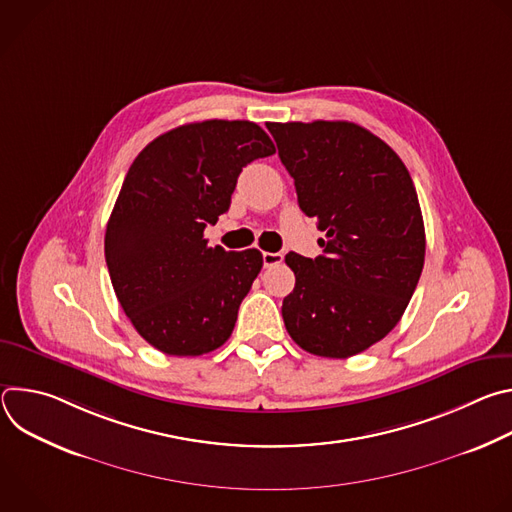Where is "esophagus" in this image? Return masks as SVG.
<instances>
[{
    "label": "esophagus",
    "mask_w": 512,
    "mask_h": 512,
    "mask_svg": "<svg viewBox=\"0 0 512 512\" xmlns=\"http://www.w3.org/2000/svg\"><path fill=\"white\" fill-rule=\"evenodd\" d=\"M281 261H283V255H281V253H269V251L263 253V265H265V267L279 265Z\"/></svg>",
    "instance_id": "esophagus-1"
}]
</instances>
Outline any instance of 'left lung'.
<instances>
[{
    "label": "left lung",
    "instance_id": "8db88e82",
    "mask_svg": "<svg viewBox=\"0 0 512 512\" xmlns=\"http://www.w3.org/2000/svg\"><path fill=\"white\" fill-rule=\"evenodd\" d=\"M298 204L318 218L324 255L287 253L296 287L283 300L289 336L306 352L348 358L401 320L425 259L413 180L389 145L348 121L267 123Z\"/></svg>",
    "mask_w": 512,
    "mask_h": 512
}]
</instances>
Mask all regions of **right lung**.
Wrapping results in <instances>:
<instances>
[{
	"label": "right lung",
	"instance_id": "1",
	"mask_svg": "<svg viewBox=\"0 0 512 512\" xmlns=\"http://www.w3.org/2000/svg\"><path fill=\"white\" fill-rule=\"evenodd\" d=\"M271 154L257 123L210 119L166 131L133 160L105 259L123 312L164 354L200 356L233 334L263 255L208 247L204 229L229 210L243 168Z\"/></svg>",
	"mask_w": 512,
	"mask_h": 512
}]
</instances>
